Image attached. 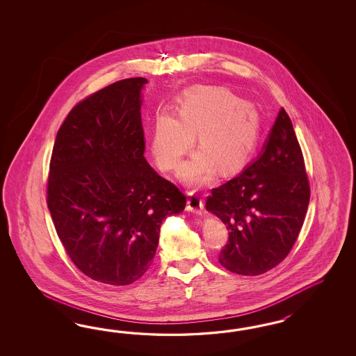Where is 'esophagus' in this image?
I'll use <instances>...</instances> for the list:
<instances>
[{
	"label": "esophagus",
	"mask_w": 356,
	"mask_h": 356,
	"mask_svg": "<svg viewBox=\"0 0 356 356\" xmlns=\"http://www.w3.org/2000/svg\"><path fill=\"white\" fill-rule=\"evenodd\" d=\"M186 211L195 213V214H202L204 211V202L198 194L189 192L188 193V201H186Z\"/></svg>",
	"instance_id": "obj_1"
}]
</instances>
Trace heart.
Here are the masks:
<instances>
[{
	"label": "heart",
	"instance_id": "1",
	"mask_svg": "<svg viewBox=\"0 0 356 356\" xmlns=\"http://www.w3.org/2000/svg\"><path fill=\"white\" fill-rule=\"evenodd\" d=\"M261 130L259 111L244 99L225 88H197L188 91L176 107L159 112L152 125L151 151L163 171H175L184 155L197 147L184 164L181 179L189 185L210 183L214 168L231 175L248 163L256 149Z\"/></svg>",
	"mask_w": 356,
	"mask_h": 356
}]
</instances>
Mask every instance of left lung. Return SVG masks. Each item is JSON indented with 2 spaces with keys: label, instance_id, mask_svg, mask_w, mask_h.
I'll return each instance as SVG.
<instances>
[{
  "label": "left lung",
  "instance_id": "left-lung-1",
  "mask_svg": "<svg viewBox=\"0 0 356 356\" xmlns=\"http://www.w3.org/2000/svg\"><path fill=\"white\" fill-rule=\"evenodd\" d=\"M309 197L302 149L282 108L257 159L206 200V210L228 229L220 265L240 275L277 266L298 238Z\"/></svg>",
  "mask_w": 356,
  "mask_h": 356
}]
</instances>
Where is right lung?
I'll use <instances>...</instances> for the list:
<instances>
[{"label":"right lung","mask_w":356,"mask_h":356,"mask_svg":"<svg viewBox=\"0 0 356 356\" xmlns=\"http://www.w3.org/2000/svg\"><path fill=\"white\" fill-rule=\"evenodd\" d=\"M115 82L73 108L54 140L47 204L73 264L91 280L130 284L146 273L165 216L186 197L145 159L140 90Z\"/></svg>","instance_id":"1"}]
</instances>
